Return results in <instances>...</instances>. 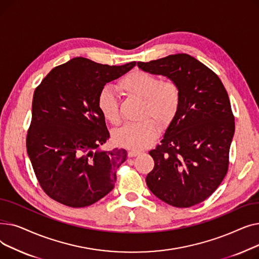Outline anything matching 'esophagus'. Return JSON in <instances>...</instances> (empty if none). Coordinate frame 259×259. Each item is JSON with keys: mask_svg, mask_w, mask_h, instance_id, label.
Listing matches in <instances>:
<instances>
[{"mask_svg": "<svg viewBox=\"0 0 259 259\" xmlns=\"http://www.w3.org/2000/svg\"><path fill=\"white\" fill-rule=\"evenodd\" d=\"M141 153H143V152L140 151V150H130V151L128 152V155H129V157H134V156L140 155Z\"/></svg>", "mask_w": 259, "mask_h": 259, "instance_id": "esophagus-1", "label": "esophagus"}]
</instances>
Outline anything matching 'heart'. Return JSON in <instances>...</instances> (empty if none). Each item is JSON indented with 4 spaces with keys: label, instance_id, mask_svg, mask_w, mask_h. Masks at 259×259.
<instances>
[{
    "label": "heart",
    "instance_id": "obj_1",
    "mask_svg": "<svg viewBox=\"0 0 259 259\" xmlns=\"http://www.w3.org/2000/svg\"><path fill=\"white\" fill-rule=\"evenodd\" d=\"M118 89L129 97L143 100V116H152L162 126L173 120L181 106V89L174 80H161L159 76L146 71L137 70L125 75L118 81ZM97 106L107 121L112 125L118 124V101L113 89H102ZM155 120L146 117L141 121L128 122L114 132L115 143L135 150L144 149L158 134L159 126Z\"/></svg>",
    "mask_w": 259,
    "mask_h": 259
}]
</instances>
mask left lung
Wrapping results in <instances>:
<instances>
[{
    "mask_svg": "<svg viewBox=\"0 0 259 259\" xmlns=\"http://www.w3.org/2000/svg\"><path fill=\"white\" fill-rule=\"evenodd\" d=\"M138 66L174 80L182 94L161 144L149 152L154 168L147 175V186L170 206L197 205L219 188L228 172L235 122L227 90L215 72L187 53Z\"/></svg>",
    "mask_w": 259,
    "mask_h": 259,
    "instance_id": "8db88e82",
    "label": "left lung"
}]
</instances>
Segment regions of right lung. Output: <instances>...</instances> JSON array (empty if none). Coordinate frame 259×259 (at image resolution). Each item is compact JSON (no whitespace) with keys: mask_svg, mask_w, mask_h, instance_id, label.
Listing matches in <instances>:
<instances>
[{"mask_svg":"<svg viewBox=\"0 0 259 259\" xmlns=\"http://www.w3.org/2000/svg\"><path fill=\"white\" fill-rule=\"evenodd\" d=\"M74 58L54 67L35 88L26 147L44 192L71 208L97 202L114 188L125 149L100 151L110 134L97 106L104 86L135 66Z\"/></svg>","mask_w":259,"mask_h":259,"instance_id":"add662e5","label":"right lung"}]
</instances>
